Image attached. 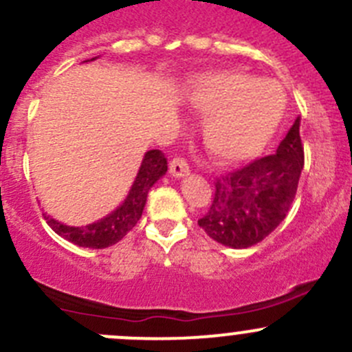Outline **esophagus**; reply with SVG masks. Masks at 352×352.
Masks as SVG:
<instances>
[{"mask_svg":"<svg viewBox=\"0 0 352 352\" xmlns=\"http://www.w3.org/2000/svg\"><path fill=\"white\" fill-rule=\"evenodd\" d=\"M169 171L175 177H183L190 173V166H188V162L183 157H175L171 164H169Z\"/></svg>","mask_w":352,"mask_h":352,"instance_id":"1","label":"esophagus"}]
</instances>
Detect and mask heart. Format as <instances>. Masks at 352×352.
Wrapping results in <instances>:
<instances>
[{
    "mask_svg": "<svg viewBox=\"0 0 352 352\" xmlns=\"http://www.w3.org/2000/svg\"><path fill=\"white\" fill-rule=\"evenodd\" d=\"M188 106L205 118L201 142L217 164L234 166L262 154L286 116V92L277 82L239 69L193 80Z\"/></svg>",
    "mask_w": 352,
    "mask_h": 352,
    "instance_id": "b5f03b06",
    "label": "heart"
}]
</instances>
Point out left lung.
<instances>
[{"mask_svg":"<svg viewBox=\"0 0 352 352\" xmlns=\"http://www.w3.org/2000/svg\"><path fill=\"white\" fill-rule=\"evenodd\" d=\"M305 166L299 118L272 155L215 179L207 214L198 226L229 248H248L265 239L286 219Z\"/></svg>","mask_w":352,"mask_h":352,"instance_id":"obj_1","label":"left lung"}]
</instances>
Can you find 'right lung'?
Segmentation results:
<instances>
[{"mask_svg":"<svg viewBox=\"0 0 352 352\" xmlns=\"http://www.w3.org/2000/svg\"><path fill=\"white\" fill-rule=\"evenodd\" d=\"M166 171H168L166 155L161 151H148L145 154L144 161H142L138 175L135 177L133 184H131L126 200L121 204V207L111 212L107 217L100 219L94 224L82 226V228L65 226L46 214H44V219L56 234L72 241L73 245L96 250L113 246L118 241H121L140 221L145 201H147L148 190L154 186L159 177L166 175Z\"/></svg>","mask_w":352,"mask_h":352,"instance_id":"obj_1","label":"right lung"}]
</instances>
